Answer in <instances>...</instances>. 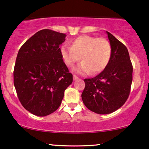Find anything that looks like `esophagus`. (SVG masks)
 <instances>
[{"label": "esophagus", "mask_w": 149, "mask_h": 149, "mask_svg": "<svg viewBox=\"0 0 149 149\" xmlns=\"http://www.w3.org/2000/svg\"><path fill=\"white\" fill-rule=\"evenodd\" d=\"M79 79V77H78L77 76H76V75H73V79L74 80H77Z\"/></svg>", "instance_id": "34e87169"}]
</instances>
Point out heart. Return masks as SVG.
<instances>
[{"instance_id": "obj_1", "label": "heart", "mask_w": 149, "mask_h": 149, "mask_svg": "<svg viewBox=\"0 0 149 149\" xmlns=\"http://www.w3.org/2000/svg\"><path fill=\"white\" fill-rule=\"evenodd\" d=\"M61 54L67 66L72 67L81 59L82 63L74 69L79 74H98L109 63L112 47L106 38L82 35L74 38L71 46L64 45Z\"/></svg>"}]
</instances>
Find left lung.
I'll use <instances>...</instances> for the list:
<instances>
[{
    "label": "left lung",
    "instance_id": "8db88e82",
    "mask_svg": "<svg viewBox=\"0 0 149 149\" xmlns=\"http://www.w3.org/2000/svg\"><path fill=\"white\" fill-rule=\"evenodd\" d=\"M112 47L109 63L100 74L85 79L81 93L84 104L98 114H109L127 100L132 82L133 68L126 46L106 31Z\"/></svg>",
    "mask_w": 149,
    "mask_h": 149
}]
</instances>
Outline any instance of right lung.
<instances>
[{
  "mask_svg": "<svg viewBox=\"0 0 149 149\" xmlns=\"http://www.w3.org/2000/svg\"><path fill=\"white\" fill-rule=\"evenodd\" d=\"M66 34L51 29L38 31L22 46L14 68V85L21 104L36 116L59 108L65 90L72 83L61 54Z\"/></svg>",
  "mask_w": 149,
  "mask_h": 149,
  "instance_id": "right-lung-1",
  "label": "right lung"
}]
</instances>
